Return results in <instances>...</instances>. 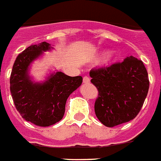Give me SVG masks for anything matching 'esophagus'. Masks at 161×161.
<instances>
[{
	"mask_svg": "<svg viewBox=\"0 0 161 161\" xmlns=\"http://www.w3.org/2000/svg\"><path fill=\"white\" fill-rule=\"evenodd\" d=\"M90 82V80L88 76H84L83 77V83L85 84H88Z\"/></svg>",
	"mask_w": 161,
	"mask_h": 161,
	"instance_id": "esophagus-1",
	"label": "esophagus"
}]
</instances>
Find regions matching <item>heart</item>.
Returning a JSON list of instances; mask_svg holds the SVG:
<instances>
[{
  "label": "heart",
  "instance_id": "1",
  "mask_svg": "<svg viewBox=\"0 0 161 161\" xmlns=\"http://www.w3.org/2000/svg\"><path fill=\"white\" fill-rule=\"evenodd\" d=\"M113 55L111 53H108V54L107 56L105 57V59H104V62H109L110 60H111V58H112Z\"/></svg>",
  "mask_w": 161,
  "mask_h": 161
}]
</instances>
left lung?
Listing matches in <instances>:
<instances>
[{
	"instance_id": "obj_1",
	"label": "left lung",
	"mask_w": 161,
	"mask_h": 161,
	"mask_svg": "<svg viewBox=\"0 0 161 161\" xmlns=\"http://www.w3.org/2000/svg\"><path fill=\"white\" fill-rule=\"evenodd\" d=\"M91 83L98 90L96 117L113 127L136 117L149 90L148 73L143 62L134 57L90 71Z\"/></svg>"
}]
</instances>
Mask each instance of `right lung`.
<instances>
[{
    "label": "right lung",
    "instance_id": "add662e5",
    "mask_svg": "<svg viewBox=\"0 0 161 161\" xmlns=\"http://www.w3.org/2000/svg\"><path fill=\"white\" fill-rule=\"evenodd\" d=\"M50 48L46 42L27 47L17 56L10 78V93L17 111L25 120L39 127H48L62 120L66 99L83 80L58 71L44 83H33L28 75L29 66Z\"/></svg>",
    "mask_w": 161,
    "mask_h": 161
}]
</instances>
